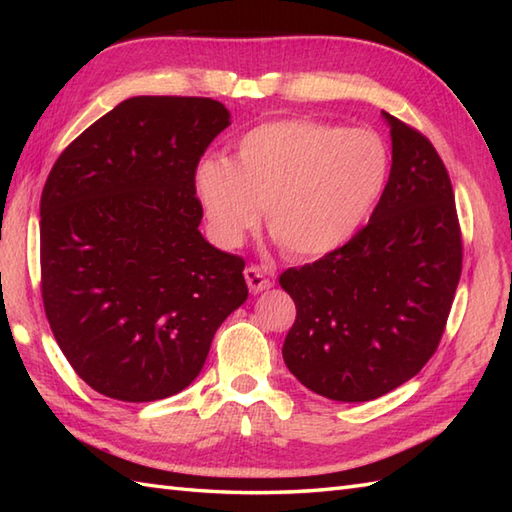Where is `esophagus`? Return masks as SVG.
Wrapping results in <instances>:
<instances>
[{
	"label": "esophagus",
	"instance_id": "1",
	"mask_svg": "<svg viewBox=\"0 0 512 512\" xmlns=\"http://www.w3.org/2000/svg\"><path fill=\"white\" fill-rule=\"evenodd\" d=\"M244 277H246V284L250 288V292H262V290H268L270 286H273V279H270V275L266 273V268L262 266H246L244 270Z\"/></svg>",
	"mask_w": 512,
	"mask_h": 512
}]
</instances>
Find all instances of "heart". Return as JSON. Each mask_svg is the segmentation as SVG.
Masks as SVG:
<instances>
[{"label":"heart","mask_w":512,"mask_h":512,"mask_svg":"<svg viewBox=\"0 0 512 512\" xmlns=\"http://www.w3.org/2000/svg\"><path fill=\"white\" fill-rule=\"evenodd\" d=\"M389 154L367 129L284 118L237 140L235 160L206 156L193 171L209 233L233 248L262 222L295 259H321L361 231L385 191Z\"/></svg>","instance_id":"b5f03b06"}]
</instances>
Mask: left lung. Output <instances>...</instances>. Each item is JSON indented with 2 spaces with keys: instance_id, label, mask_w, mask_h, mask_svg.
I'll list each match as a JSON object with an SVG mask.
<instances>
[{
  "instance_id": "8db88e82",
  "label": "left lung",
  "mask_w": 512,
  "mask_h": 512,
  "mask_svg": "<svg viewBox=\"0 0 512 512\" xmlns=\"http://www.w3.org/2000/svg\"><path fill=\"white\" fill-rule=\"evenodd\" d=\"M383 116L391 171L367 226L279 277L297 306L284 361L301 385L341 402L374 400L427 365L462 273L447 167L418 129Z\"/></svg>"
}]
</instances>
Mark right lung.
I'll return each instance as SVG.
<instances>
[{
  "label": "right lung",
  "instance_id": "1",
  "mask_svg": "<svg viewBox=\"0 0 512 512\" xmlns=\"http://www.w3.org/2000/svg\"><path fill=\"white\" fill-rule=\"evenodd\" d=\"M220 101L134 96L63 149L41 193V297L61 352L107 398L189 387L248 297L244 259L200 233L193 171Z\"/></svg>",
  "mask_w": 512,
  "mask_h": 512
}]
</instances>
